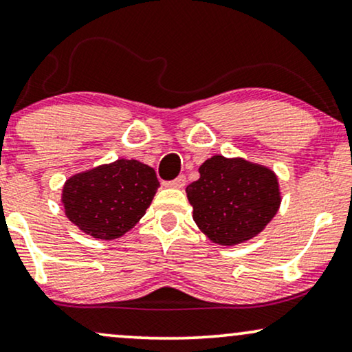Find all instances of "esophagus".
<instances>
[{
	"instance_id": "esophagus-1",
	"label": "esophagus",
	"mask_w": 352,
	"mask_h": 352,
	"mask_svg": "<svg viewBox=\"0 0 352 352\" xmlns=\"http://www.w3.org/2000/svg\"><path fill=\"white\" fill-rule=\"evenodd\" d=\"M164 185L168 186V188H184L186 185V179L184 175H179L177 179H173L170 182H164Z\"/></svg>"
}]
</instances>
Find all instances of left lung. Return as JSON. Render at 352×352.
<instances>
[{
	"instance_id": "1",
	"label": "left lung",
	"mask_w": 352,
	"mask_h": 352,
	"mask_svg": "<svg viewBox=\"0 0 352 352\" xmlns=\"http://www.w3.org/2000/svg\"><path fill=\"white\" fill-rule=\"evenodd\" d=\"M199 179L186 186L199 230L219 245L232 247L256 237L281 204V191L271 168L212 155L198 168Z\"/></svg>"
}]
</instances>
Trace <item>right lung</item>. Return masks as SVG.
<instances>
[{
  "label": "right lung",
  "instance_id": "1",
  "mask_svg": "<svg viewBox=\"0 0 352 352\" xmlns=\"http://www.w3.org/2000/svg\"><path fill=\"white\" fill-rule=\"evenodd\" d=\"M159 188L153 167L128 159L76 173L65 182V214L94 239L122 237L146 214Z\"/></svg>",
  "mask_w": 352,
  "mask_h": 352
}]
</instances>
